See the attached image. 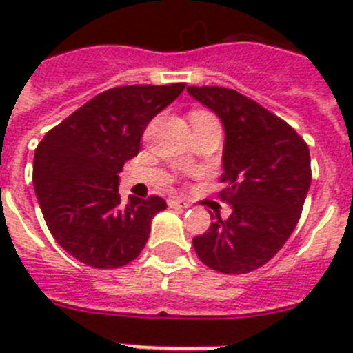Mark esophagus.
Masks as SVG:
<instances>
[{"instance_id": "esophagus-1", "label": "esophagus", "mask_w": 353, "mask_h": 353, "mask_svg": "<svg viewBox=\"0 0 353 353\" xmlns=\"http://www.w3.org/2000/svg\"><path fill=\"white\" fill-rule=\"evenodd\" d=\"M168 207L176 210H185L188 209V203L187 201H183V199H168Z\"/></svg>"}]
</instances>
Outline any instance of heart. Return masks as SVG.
<instances>
[{"mask_svg":"<svg viewBox=\"0 0 353 353\" xmlns=\"http://www.w3.org/2000/svg\"><path fill=\"white\" fill-rule=\"evenodd\" d=\"M196 113H203V112H196Z\"/></svg>","mask_w":353,"mask_h":353,"instance_id":"heart-1","label":"heart"}]
</instances>
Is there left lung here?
Instances as JSON below:
<instances>
[{
	"instance_id": "1",
	"label": "left lung",
	"mask_w": 353,
	"mask_h": 353,
	"mask_svg": "<svg viewBox=\"0 0 353 353\" xmlns=\"http://www.w3.org/2000/svg\"><path fill=\"white\" fill-rule=\"evenodd\" d=\"M187 91L225 128L221 201L231 216H216L192 240L199 260L227 274L251 273L282 249L302 214L312 183L310 148L285 121L241 93L218 85Z\"/></svg>"
}]
</instances>
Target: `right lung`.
Listing matches in <instances>:
<instances>
[{
	"label": "right lung",
	"instance_id": "right-lung-1",
	"mask_svg": "<svg viewBox=\"0 0 353 353\" xmlns=\"http://www.w3.org/2000/svg\"><path fill=\"white\" fill-rule=\"evenodd\" d=\"M119 85L102 91L46 133L34 152L32 183L58 245L97 269L122 268L141 254L165 199L119 194V172L141 150L148 122L185 90Z\"/></svg>",
	"mask_w": 353,
	"mask_h": 353
}]
</instances>
